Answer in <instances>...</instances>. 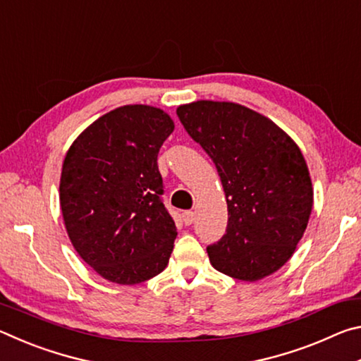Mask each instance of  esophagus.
Masks as SVG:
<instances>
[{
    "label": "esophagus",
    "mask_w": 361,
    "mask_h": 361,
    "mask_svg": "<svg viewBox=\"0 0 361 361\" xmlns=\"http://www.w3.org/2000/svg\"><path fill=\"white\" fill-rule=\"evenodd\" d=\"M194 216H195V213H194L192 210H186V212H183V221H185V224H186V226H189V224H192V223H194Z\"/></svg>",
    "instance_id": "34e87169"
}]
</instances>
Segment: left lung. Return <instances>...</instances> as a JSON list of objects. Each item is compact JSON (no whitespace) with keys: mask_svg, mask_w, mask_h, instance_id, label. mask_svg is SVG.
Instances as JSON below:
<instances>
[{"mask_svg":"<svg viewBox=\"0 0 361 361\" xmlns=\"http://www.w3.org/2000/svg\"><path fill=\"white\" fill-rule=\"evenodd\" d=\"M178 119L218 170L228 202L226 234L207 247L212 266L255 282L295 253L314 204L301 149L271 119L231 102L200 100Z\"/></svg>","mask_w":361,"mask_h":361,"instance_id":"left-lung-1","label":"left lung"}]
</instances>
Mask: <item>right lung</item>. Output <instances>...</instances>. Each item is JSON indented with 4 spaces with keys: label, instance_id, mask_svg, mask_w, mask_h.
<instances>
[{
    "label": "right lung",
    "instance_id": "1",
    "mask_svg": "<svg viewBox=\"0 0 361 361\" xmlns=\"http://www.w3.org/2000/svg\"><path fill=\"white\" fill-rule=\"evenodd\" d=\"M173 127L162 109L126 105L90 124L66 152L65 228L78 255L109 282L142 283L169 264L176 228L157 154Z\"/></svg>",
    "mask_w": 361,
    "mask_h": 361
}]
</instances>
